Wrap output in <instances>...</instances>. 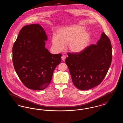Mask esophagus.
Returning <instances> with one entry per match:
<instances>
[{
    "label": "esophagus",
    "instance_id": "1",
    "mask_svg": "<svg viewBox=\"0 0 123 123\" xmlns=\"http://www.w3.org/2000/svg\"><path fill=\"white\" fill-rule=\"evenodd\" d=\"M61 59H62L63 61H64V60H65V59H66V56H65V55L62 56V57H61Z\"/></svg>",
    "mask_w": 123,
    "mask_h": 123
}]
</instances>
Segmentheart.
Segmentation results:
<instances>
[{"label": "heart", "mask_w": 123, "mask_h": 123, "mask_svg": "<svg viewBox=\"0 0 123 123\" xmlns=\"http://www.w3.org/2000/svg\"><path fill=\"white\" fill-rule=\"evenodd\" d=\"M85 28L74 25L61 28L52 38L53 47L59 51L64 50L67 44V49L71 53H79L88 46L90 36Z\"/></svg>", "instance_id": "obj_1"}]
</instances>
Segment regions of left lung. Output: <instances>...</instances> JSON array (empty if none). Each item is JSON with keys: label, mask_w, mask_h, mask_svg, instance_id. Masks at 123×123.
<instances>
[{"label": "left lung", "mask_w": 123, "mask_h": 123, "mask_svg": "<svg viewBox=\"0 0 123 123\" xmlns=\"http://www.w3.org/2000/svg\"><path fill=\"white\" fill-rule=\"evenodd\" d=\"M68 56L65 63L74 85L79 89L88 90L99 85L108 72L112 59L111 43L103 32L96 45Z\"/></svg>", "instance_id": "1"}]
</instances>
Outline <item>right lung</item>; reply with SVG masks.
<instances>
[{
    "mask_svg": "<svg viewBox=\"0 0 123 123\" xmlns=\"http://www.w3.org/2000/svg\"><path fill=\"white\" fill-rule=\"evenodd\" d=\"M47 36L39 24L26 25L20 31L12 48L14 69L28 88L41 90L49 85L61 61V54H53L45 48Z\"/></svg>",
    "mask_w": 123,
    "mask_h": 123,
    "instance_id": "obj_1",
    "label": "right lung"
}]
</instances>
